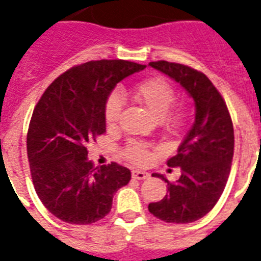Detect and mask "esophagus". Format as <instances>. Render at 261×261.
Masks as SVG:
<instances>
[{"mask_svg":"<svg viewBox=\"0 0 261 261\" xmlns=\"http://www.w3.org/2000/svg\"><path fill=\"white\" fill-rule=\"evenodd\" d=\"M132 177L135 179H145V178H148L149 174H148V173H145V171L133 170L132 171Z\"/></svg>","mask_w":261,"mask_h":261,"instance_id":"34e87169","label":"esophagus"}]
</instances>
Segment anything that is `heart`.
Instances as JSON below:
<instances>
[{
	"label": "heart",
	"mask_w": 261,
	"mask_h": 261,
	"mask_svg": "<svg viewBox=\"0 0 261 261\" xmlns=\"http://www.w3.org/2000/svg\"><path fill=\"white\" fill-rule=\"evenodd\" d=\"M133 95L152 114L167 132H175L187 122V109L184 105L171 106L175 91L170 83L162 77H152L139 83ZM124 100L118 92H113L105 105V120L109 126H116L122 114ZM151 147L147 143L130 141L124 149L125 158L136 165H145L151 159Z\"/></svg>",
	"instance_id": "obj_1"
}]
</instances>
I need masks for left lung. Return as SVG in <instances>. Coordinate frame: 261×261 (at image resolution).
Masks as SVG:
<instances>
[{
  "label": "left lung",
  "mask_w": 261,
  "mask_h": 261,
  "mask_svg": "<svg viewBox=\"0 0 261 261\" xmlns=\"http://www.w3.org/2000/svg\"><path fill=\"white\" fill-rule=\"evenodd\" d=\"M179 83L195 100V122L167 166L179 167L175 182H167L161 201L149 203L153 217L167 223H191L207 215L217 204L229 178L234 153V129L225 99L211 80L191 66L167 61L149 62Z\"/></svg>",
  "instance_id": "left-lung-1"
}]
</instances>
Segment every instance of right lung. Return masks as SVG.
Wrapping results in <instances>:
<instances>
[{
	"instance_id": "1",
	"label": "right lung",
	"mask_w": 261,
	"mask_h": 261,
	"mask_svg": "<svg viewBox=\"0 0 261 261\" xmlns=\"http://www.w3.org/2000/svg\"><path fill=\"white\" fill-rule=\"evenodd\" d=\"M144 68L124 60L76 65L36 103L27 133L30 170L36 195L58 219L98 222L110 213L114 193L130 181V170L116 162L94 167L87 144L106 132L105 105L117 83Z\"/></svg>"
}]
</instances>
